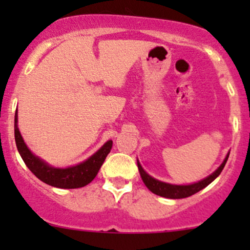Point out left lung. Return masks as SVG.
<instances>
[{"instance_id":"8db88e82","label":"left lung","mask_w":250,"mask_h":250,"mask_svg":"<svg viewBox=\"0 0 250 250\" xmlns=\"http://www.w3.org/2000/svg\"><path fill=\"white\" fill-rule=\"evenodd\" d=\"M229 155H230V153H228V156L225 157L224 162L221 163L220 167H219L215 172L211 173L210 175L207 176V178L203 179V180L198 181V183H195V184H190V185H173V184L163 183V181L157 180V179L148 175V174L143 169L139 161H138V168H139V173H140L141 179H143L144 184H145L146 188H147L151 192H153L155 195L162 196V197H166V198L178 200V198H186L188 197V196L195 195L196 192H198V191H201L202 188H206V186H208L211 181L215 180V179L220 175V173L223 172L224 167H225L226 162H228Z\"/></svg>"}]
</instances>
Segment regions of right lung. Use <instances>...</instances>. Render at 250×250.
I'll use <instances>...</instances> for the list:
<instances>
[{"mask_svg":"<svg viewBox=\"0 0 250 250\" xmlns=\"http://www.w3.org/2000/svg\"><path fill=\"white\" fill-rule=\"evenodd\" d=\"M14 137H16L18 151L26 167L41 181L59 188H78L88 185L97 176L100 167L112 147V140H109L84 162L74 167L54 168L29 150L18 128L17 113L14 116Z\"/></svg>","mask_w":250,"mask_h":250,"instance_id":"add662e5","label":"right lung"}]
</instances>
